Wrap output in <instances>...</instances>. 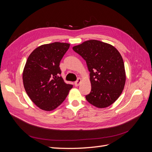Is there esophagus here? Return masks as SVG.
Instances as JSON below:
<instances>
[{"instance_id":"34e87169","label":"esophagus","mask_w":152,"mask_h":152,"mask_svg":"<svg viewBox=\"0 0 152 152\" xmlns=\"http://www.w3.org/2000/svg\"><path fill=\"white\" fill-rule=\"evenodd\" d=\"M81 82H82V79H80V78H79V79H77V80L75 82V86L76 87L79 86L80 85V84L81 83Z\"/></svg>"}]
</instances>
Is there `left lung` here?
<instances>
[{
  "instance_id": "1",
  "label": "left lung",
  "mask_w": 152,
  "mask_h": 152,
  "mask_svg": "<svg viewBox=\"0 0 152 152\" xmlns=\"http://www.w3.org/2000/svg\"><path fill=\"white\" fill-rule=\"evenodd\" d=\"M86 60L90 72L91 93L86 96L99 108L112 104L122 93L126 75L121 54L112 45L89 40L73 47Z\"/></svg>"
}]
</instances>
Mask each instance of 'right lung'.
<instances>
[{"instance_id": "1", "label": "right lung", "mask_w": 152, "mask_h": 152, "mask_svg": "<svg viewBox=\"0 0 152 152\" xmlns=\"http://www.w3.org/2000/svg\"><path fill=\"white\" fill-rule=\"evenodd\" d=\"M70 44L53 42L37 48L27 59L23 72V82L27 94L37 107L52 111L68 96L72 85L66 84L59 68Z\"/></svg>"}]
</instances>
